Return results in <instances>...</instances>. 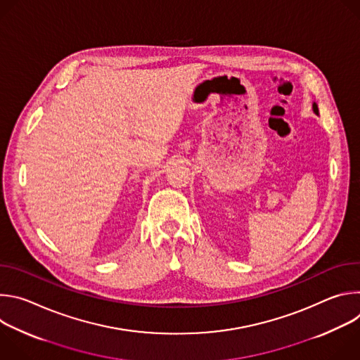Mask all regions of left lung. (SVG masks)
Wrapping results in <instances>:
<instances>
[{
    "label": "left lung",
    "instance_id": "1",
    "mask_svg": "<svg viewBox=\"0 0 360 360\" xmlns=\"http://www.w3.org/2000/svg\"><path fill=\"white\" fill-rule=\"evenodd\" d=\"M314 112L318 115L319 114V110H318V105L315 104V102H314Z\"/></svg>",
    "mask_w": 360,
    "mask_h": 360
}]
</instances>
